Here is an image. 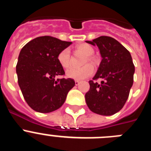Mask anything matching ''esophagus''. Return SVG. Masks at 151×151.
Listing matches in <instances>:
<instances>
[{
  "instance_id": "obj_1",
  "label": "esophagus",
  "mask_w": 151,
  "mask_h": 151,
  "mask_svg": "<svg viewBox=\"0 0 151 151\" xmlns=\"http://www.w3.org/2000/svg\"><path fill=\"white\" fill-rule=\"evenodd\" d=\"M79 83L80 82L78 81V80H76V81H75V84H76V85H79Z\"/></svg>"
}]
</instances>
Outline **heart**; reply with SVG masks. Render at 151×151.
<instances>
[{"label":"heart","mask_w":151,"mask_h":151,"mask_svg":"<svg viewBox=\"0 0 151 151\" xmlns=\"http://www.w3.org/2000/svg\"><path fill=\"white\" fill-rule=\"evenodd\" d=\"M76 50L82 52L85 54L84 63L88 60H92L91 55L94 54V49L91 47L86 44H82L76 47ZM57 60L63 68H68L70 66V51L68 48H65L61 50L57 56ZM94 72V68L93 65L88 63L79 68H69L66 72V76L68 78H73L76 80H82L87 78L93 75Z\"/></svg>","instance_id":"obj_1"}]
</instances>
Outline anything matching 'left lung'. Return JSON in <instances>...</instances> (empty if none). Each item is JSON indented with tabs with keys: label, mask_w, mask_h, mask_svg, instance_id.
Here are the masks:
<instances>
[{
	"label": "left lung",
	"mask_w": 151,
	"mask_h": 151,
	"mask_svg": "<svg viewBox=\"0 0 151 151\" xmlns=\"http://www.w3.org/2000/svg\"><path fill=\"white\" fill-rule=\"evenodd\" d=\"M97 45L102 60L93 80L85 101L92 112L103 116H111L123 107L134 81V66L129 50L118 41L108 36L87 41ZM103 79L101 84L96 80Z\"/></svg>",
	"instance_id": "obj_1"
}]
</instances>
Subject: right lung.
<instances>
[{
    "label": "right lung",
    "instance_id": "1",
    "mask_svg": "<svg viewBox=\"0 0 151 151\" xmlns=\"http://www.w3.org/2000/svg\"><path fill=\"white\" fill-rule=\"evenodd\" d=\"M51 36L38 37L21 50L17 64L19 86L32 110L42 113L59 109L75 85L72 78H57L65 72L57 56L71 45Z\"/></svg>",
    "mask_w": 151,
    "mask_h": 151
}]
</instances>
